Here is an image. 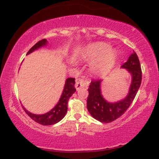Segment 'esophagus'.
I'll return each mask as SVG.
<instances>
[{
    "label": "esophagus",
    "instance_id": "1",
    "mask_svg": "<svg viewBox=\"0 0 159 159\" xmlns=\"http://www.w3.org/2000/svg\"><path fill=\"white\" fill-rule=\"evenodd\" d=\"M89 81H86L84 79H78L76 81V83L75 84V87L76 89V90L78 91L81 89V88H86L87 89L88 86H89Z\"/></svg>",
    "mask_w": 159,
    "mask_h": 159
}]
</instances>
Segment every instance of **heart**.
<instances>
[{
  "instance_id": "b5f03b06",
  "label": "heart",
  "mask_w": 159,
  "mask_h": 159,
  "mask_svg": "<svg viewBox=\"0 0 159 159\" xmlns=\"http://www.w3.org/2000/svg\"><path fill=\"white\" fill-rule=\"evenodd\" d=\"M84 54L89 60L93 61L90 70L95 75L105 76L114 68L118 55L116 50L105 43H94L88 46L84 50Z\"/></svg>"
}]
</instances>
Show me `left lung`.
<instances>
[{
	"instance_id": "1",
	"label": "left lung",
	"mask_w": 159,
	"mask_h": 159,
	"mask_svg": "<svg viewBox=\"0 0 159 159\" xmlns=\"http://www.w3.org/2000/svg\"><path fill=\"white\" fill-rule=\"evenodd\" d=\"M120 67L126 69L132 78L128 94L124 99L113 102L106 100L102 94V80L92 81L88 89V111L93 118L100 122L110 123L121 116L132 104L140 86L142 71L136 53L133 52Z\"/></svg>"
}]
</instances>
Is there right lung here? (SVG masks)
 Masks as SVG:
<instances>
[{
    "label": "right lung",
    "mask_w": 159,
    "mask_h": 159,
    "mask_svg": "<svg viewBox=\"0 0 159 159\" xmlns=\"http://www.w3.org/2000/svg\"><path fill=\"white\" fill-rule=\"evenodd\" d=\"M48 44V41L46 39H43L41 41L35 43L29 52H27V54H30V53L33 52L34 51L38 50L41 47H44ZM75 78H67L65 81V86L63 89L62 95H61L59 102L50 111L47 112L44 114H34L32 113L23 107L26 113L32 119L35 120V122L39 123L43 126H49L52 124H55L59 121H60L66 115L67 111V102L68 100L73 94L75 93L76 89H75Z\"/></svg>",
    "instance_id": "1"
}]
</instances>
